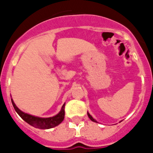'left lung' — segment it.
<instances>
[{
    "label": "left lung",
    "mask_w": 153,
    "mask_h": 153,
    "mask_svg": "<svg viewBox=\"0 0 153 153\" xmlns=\"http://www.w3.org/2000/svg\"><path fill=\"white\" fill-rule=\"evenodd\" d=\"M87 115H88V117H89V118H90V120H92V121H93V122H96V123H97V120H94V119H93V117H92L91 115H90V113H88V112H87Z\"/></svg>",
    "instance_id": "8db88e82"
}]
</instances>
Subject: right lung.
Returning a JSON list of instances; mask_svg holds the SVG:
<instances>
[{"instance_id":"add662e5","label":"right lung","mask_w":153,"mask_h":153,"mask_svg":"<svg viewBox=\"0 0 153 153\" xmlns=\"http://www.w3.org/2000/svg\"><path fill=\"white\" fill-rule=\"evenodd\" d=\"M11 102L13 104V106L15 109V111L17 112V114L23 119L26 123L30 124L32 126L37 128V129H51L53 127L56 126L59 124L63 122V119H64L65 116V103L63 104V106L60 110L56 116L52 117H48V118H42V117H35L33 115L28 114V113H25L23 111H21V109H19L17 106L15 105L13 100L11 99Z\"/></svg>"}]
</instances>
